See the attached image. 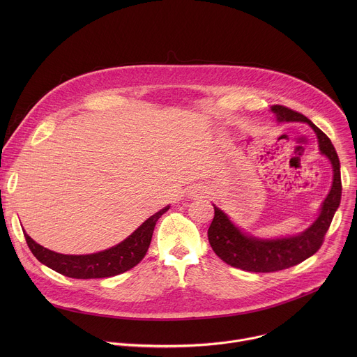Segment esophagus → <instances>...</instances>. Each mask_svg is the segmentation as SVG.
<instances>
[{"instance_id": "esophagus-1", "label": "esophagus", "mask_w": 357, "mask_h": 357, "mask_svg": "<svg viewBox=\"0 0 357 357\" xmlns=\"http://www.w3.org/2000/svg\"><path fill=\"white\" fill-rule=\"evenodd\" d=\"M197 192L196 190H188V196H196Z\"/></svg>"}]
</instances>
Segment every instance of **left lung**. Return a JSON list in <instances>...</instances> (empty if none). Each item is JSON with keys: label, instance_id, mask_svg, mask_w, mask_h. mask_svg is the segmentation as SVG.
I'll list each match as a JSON object with an SVG mask.
<instances>
[{"label": "left lung", "instance_id": "8db88e82", "mask_svg": "<svg viewBox=\"0 0 357 357\" xmlns=\"http://www.w3.org/2000/svg\"><path fill=\"white\" fill-rule=\"evenodd\" d=\"M271 112L274 113L277 123H307L315 131L321 154L325 155L332 165L333 181L328 196L322 202L315 222L303 231L294 236L278 238L251 236L237 227L222 209L213 205L215 218L208 230L209 243L213 251L229 266L251 273H273L285 270L314 256L324 243V237L340 205L342 196L340 162L335 146L326 134L322 132L310 119L288 107L273 106Z\"/></svg>", "mask_w": 357, "mask_h": 357}]
</instances>
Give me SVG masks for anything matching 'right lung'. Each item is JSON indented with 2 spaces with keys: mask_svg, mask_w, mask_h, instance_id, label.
<instances>
[{
  "mask_svg": "<svg viewBox=\"0 0 357 357\" xmlns=\"http://www.w3.org/2000/svg\"><path fill=\"white\" fill-rule=\"evenodd\" d=\"M169 209L165 206L155 215L148 218L137 230H134L126 240L121 243L93 254H82V256H73V254H61L52 250H47L43 245L33 241L24 230L28 247L33 256L46 267L54 271L79 280L89 278H106L123 274L132 267H135L146 254L149 247L152 233L158 222V219Z\"/></svg>",
  "mask_w": 357,
  "mask_h": 357,
  "instance_id": "right-lung-1",
  "label": "right lung"
}]
</instances>
